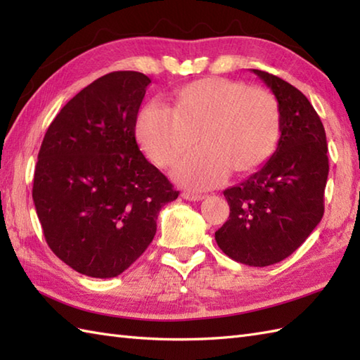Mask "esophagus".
<instances>
[{"instance_id": "34e87169", "label": "esophagus", "mask_w": 360, "mask_h": 360, "mask_svg": "<svg viewBox=\"0 0 360 360\" xmlns=\"http://www.w3.org/2000/svg\"><path fill=\"white\" fill-rule=\"evenodd\" d=\"M182 198L187 201H202L204 200V195H198V193H190V192H184L182 193Z\"/></svg>"}]
</instances>
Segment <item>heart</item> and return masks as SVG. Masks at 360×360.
I'll return each mask as SVG.
<instances>
[{
	"label": "heart",
	"mask_w": 360,
	"mask_h": 360,
	"mask_svg": "<svg viewBox=\"0 0 360 360\" xmlns=\"http://www.w3.org/2000/svg\"><path fill=\"white\" fill-rule=\"evenodd\" d=\"M137 139L156 165L168 168L192 151L174 172L188 188H209L229 172L248 176L262 168L277 148L280 112L275 98L241 82L205 77L179 88L173 110L151 103L141 111Z\"/></svg>",
	"instance_id": "obj_1"
}]
</instances>
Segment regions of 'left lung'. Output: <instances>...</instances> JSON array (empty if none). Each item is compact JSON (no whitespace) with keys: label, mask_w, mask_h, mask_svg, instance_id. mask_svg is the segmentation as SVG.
I'll return each instance as SVG.
<instances>
[{"label":"left lung","mask_w":360,"mask_h":360,"mask_svg":"<svg viewBox=\"0 0 360 360\" xmlns=\"http://www.w3.org/2000/svg\"><path fill=\"white\" fill-rule=\"evenodd\" d=\"M252 72L277 98L280 137L258 172L224 190L231 215L215 240L235 262L263 267L289 257L320 223L330 165L323 124L304 94L277 75Z\"/></svg>","instance_id":"obj_1"}]
</instances>
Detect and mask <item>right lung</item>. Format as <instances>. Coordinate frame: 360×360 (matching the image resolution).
I'll use <instances>...</instances> for the list:
<instances>
[{"mask_svg": "<svg viewBox=\"0 0 360 360\" xmlns=\"http://www.w3.org/2000/svg\"><path fill=\"white\" fill-rule=\"evenodd\" d=\"M151 80L116 71L68 102L44 134L32 198L46 243L63 263L94 278L128 269L156 235L176 192L136 142Z\"/></svg>", "mask_w": 360, "mask_h": 360, "instance_id": "right-lung-1", "label": "right lung"}]
</instances>
